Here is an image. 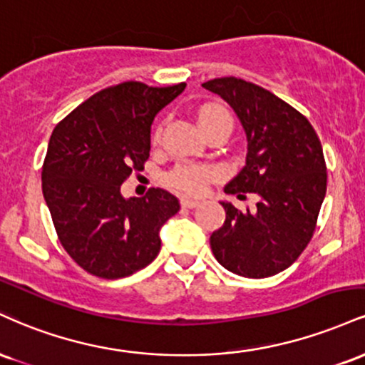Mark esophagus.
Instances as JSON below:
<instances>
[{"instance_id": "1", "label": "esophagus", "mask_w": 365, "mask_h": 365, "mask_svg": "<svg viewBox=\"0 0 365 365\" xmlns=\"http://www.w3.org/2000/svg\"><path fill=\"white\" fill-rule=\"evenodd\" d=\"M181 205H182V208H195V207H198L200 201L192 200V198H186V196H184V198H181Z\"/></svg>"}]
</instances>
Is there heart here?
<instances>
[{
    "label": "heart",
    "instance_id": "obj_1",
    "mask_svg": "<svg viewBox=\"0 0 365 365\" xmlns=\"http://www.w3.org/2000/svg\"><path fill=\"white\" fill-rule=\"evenodd\" d=\"M198 123L201 130H207V128L215 126V124H220V123H227L232 126V115H230V113L224 106L207 104L200 109ZM160 133H162V124H157L155 130H153V141L160 138ZM217 175H218V170L215 167L181 164L174 167V169L167 174L165 182L178 191L198 195V192L205 191L207 184L212 181V179H215Z\"/></svg>",
    "mask_w": 365,
    "mask_h": 365
}]
</instances>
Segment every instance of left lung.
<instances>
[{"label": "left lung", "instance_id": "1", "mask_svg": "<svg viewBox=\"0 0 365 365\" xmlns=\"http://www.w3.org/2000/svg\"><path fill=\"white\" fill-rule=\"evenodd\" d=\"M203 87L232 107L247 138L246 165L225 192L259 196L255 212L220 201L225 222L210 246L218 263L235 275H277L301 256L314 234L327 195L321 141L299 110L251 81L224 76Z\"/></svg>", "mask_w": 365, "mask_h": 365}]
</instances>
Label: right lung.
Masks as SVG:
<instances>
[{"mask_svg": "<svg viewBox=\"0 0 365 365\" xmlns=\"http://www.w3.org/2000/svg\"><path fill=\"white\" fill-rule=\"evenodd\" d=\"M184 88L124 81L93 93L54 128L42 192L59 242L85 272L115 280L157 258L160 227L179 212V200L160 187L126 200L121 184L143 170L153 118Z\"/></svg>", "mask_w": 365, "mask_h": 365, "instance_id": "obj_1", "label": "right lung"}]
</instances>
